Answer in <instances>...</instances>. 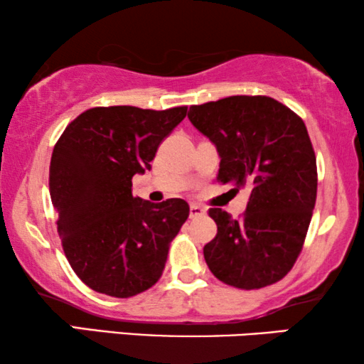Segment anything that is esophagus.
<instances>
[{
  "label": "esophagus",
  "instance_id": "esophagus-1",
  "mask_svg": "<svg viewBox=\"0 0 364 364\" xmlns=\"http://www.w3.org/2000/svg\"><path fill=\"white\" fill-rule=\"evenodd\" d=\"M203 213H205V208L197 205V203H192L191 205V218H197V217H202Z\"/></svg>",
  "mask_w": 364,
  "mask_h": 364
}]
</instances>
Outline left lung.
I'll list each match as a JSON object with an SVG mask.
<instances>
[{
    "instance_id": "1",
    "label": "left lung",
    "mask_w": 364,
    "mask_h": 364,
    "mask_svg": "<svg viewBox=\"0 0 364 364\" xmlns=\"http://www.w3.org/2000/svg\"><path fill=\"white\" fill-rule=\"evenodd\" d=\"M188 119L215 144L217 178L247 187L233 220L210 208L217 235L203 257L218 280L240 290L280 282L295 265L316 202V157L301 117L267 96H230L191 106Z\"/></svg>"
}]
</instances>
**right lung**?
<instances>
[{
    "mask_svg": "<svg viewBox=\"0 0 364 364\" xmlns=\"http://www.w3.org/2000/svg\"><path fill=\"white\" fill-rule=\"evenodd\" d=\"M187 106L166 111L92 107L64 129L49 166L58 233L74 273L94 291L129 298L156 285L188 203L132 196V177L151 168Z\"/></svg>",
    "mask_w": 364,
    "mask_h": 364,
    "instance_id": "right-lung-1",
    "label": "right lung"
}]
</instances>
